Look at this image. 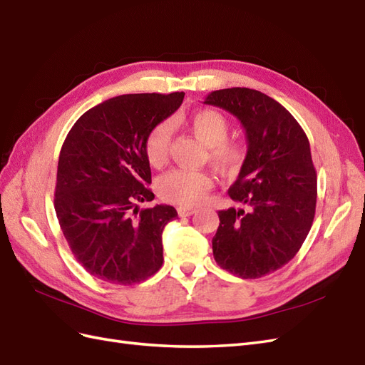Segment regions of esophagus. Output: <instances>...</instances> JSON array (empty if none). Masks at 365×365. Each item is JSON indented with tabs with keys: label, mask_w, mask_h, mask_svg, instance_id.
I'll use <instances>...</instances> for the list:
<instances>
[{
	"label": "esophagus",
	"mask_w": 365,
	"mask_h": 365,
	"mask_svg": "<svg viewBox=\"0 0 365 365\" xmlns=\"http://www.w3.org/2000/svg\"><path fill=\"white\" fill-rule=\"evenodd\" d=\"M179 215L180 217H190L195 212V207H190V206H179Z\"/></svg>",
	"instance_id": "esophagus-1"
}]
</instances>
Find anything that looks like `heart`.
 Masks as SVG:
<instances>
[{"mask_svg": "<svg viewBox=\"0 0 365 365\" xmlns=\"http://www.w3.org/2000/svg\"><path fill=\"white\" fill-rule=\"evenodd\" d=\"M186 127L194 138L207 148V159L222 173L231 174L242 168L246 159V147L242 142L226 140L229 122L215 110H200L186 119ZM171 143V123H155L143 140L147 160L154 168H162L168 162ZM212 177L205 171L171 170L163 174L158 191L163 200L180 206H194L211 190Z\"/></svg>", "mask_w": 365, "mask_h": 365, "instance_id": "b5f03b06", "label": "heart"}]
</instances>
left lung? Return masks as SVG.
I'll return each mask as SVG.
<instances>
[{
	"label": "left lung",
	"mask_w": 365,
	"mask_h": 365,
	"mask_svg": "<svg viewBox=\"0 0 365 365\" xmlns=\"http://www.w3.org/2000/svg\"><path fill=\"white\" fill-rule=\"evenodd\" d=\"M242 122L247 154L227 194L245 210L218 211L217 264L252 279L287 264L314 223L317 171L304 130L281 103L251 88L217 90L205 99Z\"/></svg>",
	"instance_id": "8db88e82"
}]
</instances>
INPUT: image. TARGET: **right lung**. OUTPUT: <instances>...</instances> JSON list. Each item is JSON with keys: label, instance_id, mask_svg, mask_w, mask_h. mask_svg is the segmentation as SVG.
Wrapping results in <instances>:
<instances>
[{"label": "right lung", "instance_id": "obj_1", "mask_svg": "<svg viewBox=\"0 0 365 365\" xmlns=\"http://www.w3.org/2000/svg\"><path fill=\"white\" fill-rule=\"evenodd\" d=\"M185 93L111 98L75 122L62 143L55 188L59 226L78 263L106 283L130 286L163 263L162 232L177 218L151 202L143 140L180 107Z\"/></svg>", "mask_w": 365, "mask_h": 365}]
</instances>
